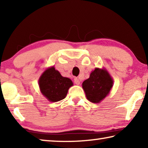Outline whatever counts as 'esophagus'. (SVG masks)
I'll list each match as a JSON object with an SVG mask.
<instances>
[{
	"mask_svg": "<svg viewBox=\"0 0 148 148\" xmlns=\"http://www.w3.org/2000/svg\"><path fill=\"white\" fill-rule=\"evenodd\" d=\"M74 81V83L76 84V85H79L80 81H79V79L78 78H77V77H75Z\"/></svg>",
	"mask_w": 148,
	"mask_h": 148,
	"instance_id": "1",
	"label": "esophagus"
}]
</instances>
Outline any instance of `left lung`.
Here are the masks:
<instances>
[{"instance_id":"1","label":"left lung","mask_w":148,"mask_h":148,"mask_svg":"<svg viewBox=\"0 0 148 148\" xmlns=\"http://www.w3.org/2000/svg\"><path fill=\"white\" fill-rule=\"evenodd\" d=\"M114 79L104 68H95L88 79L82 84V87L88 101L92 103H100L113 87Z\"/></svg>"}]
</instances>
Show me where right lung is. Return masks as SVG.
Instances as JSON below:
<instances>
[{
    "instance_id": "obj_1",
    "label": "right lung",
    "mask_w": 148,
    "mask_h": 148,
    "mask_svg": "<svg viewBox=\"0 0 148 148\" xmlns=\"http://www.w3.org/2000/svg\"><path fill=\"white\" fill-rule=\"evenodd\" d=\"M38 85L42 94L49 102H56L66 97L73 83L71 79L62 76L53 66L45 70L38 79Z\"/></svg>"
}]
</instances>
